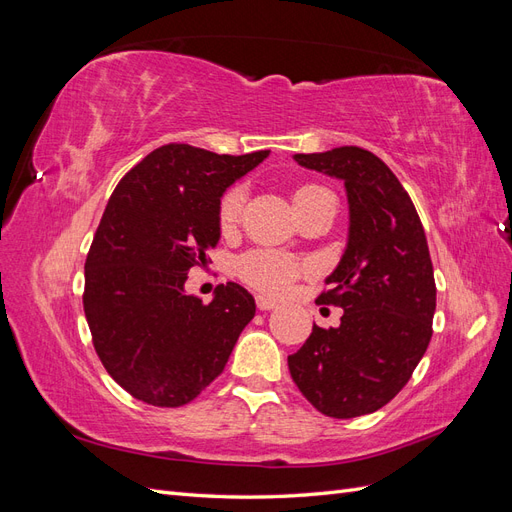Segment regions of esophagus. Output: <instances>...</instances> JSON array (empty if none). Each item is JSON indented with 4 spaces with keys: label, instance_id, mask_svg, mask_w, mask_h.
I'll return each mask as SVG.
<instances>
[{
    "label": "esophagus",
    "instance_id": "1",
    "mask_svg": "<svg viewBox=\"0 0 512 512\" xmlns=\"http://www.w3.org/2000/svg\"><path fill=\"white\" fill-rule=\"evenodd\" d=\"M256 307L260 309V312H269V309L277 307V303L273 299H267V297H256Z\"/></svg>",
    "mask_w": 512,
    "mask_h": 512
}]
</instances>
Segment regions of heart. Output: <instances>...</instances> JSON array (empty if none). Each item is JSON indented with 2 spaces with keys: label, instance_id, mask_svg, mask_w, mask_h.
<instances>
[{
  "label": "heart",
  "instance_id": "heart-1",
  "mask_svg": "<svg viewBox=\"0 0 512 512\" xmlns=\"http://www.w3.org/2000/svg\"><path fill=\"white\" fill-rule=\"evenodd\" d=\"M322 192L327 190L320 188L316 183L299 185V188L294 190V207L307 203V200H312ZM243 203H245V190L241 185H235V188H230L222 196L220 211H218L222 230H232L237 226V222L241 220ZM303 271H305L303 262L273 250L247 252L237 262V273L241 280L260 292L271 294V297H282V294H286L292 282L303 275Z\"/></svg>",
  "mask_w": 512,
  "mask_h": 512
}]
</instances>
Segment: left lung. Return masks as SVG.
<instances>
[{
  "instance_id": "left-lung-1",
  "label": "left lung",
  "mask_w": 512,
  "mask_h": 512,
  "mask_svg": "<svg viewBox=\"0 0 512 512\" xmlns=\"http://www.w3.org/2000/svg\"><path fill=\"white\" fill-rule=\"evenodd\" d=\"M294 160L344 181L350 228L346 252L316 301L342 307V324H314L288 356L290 376L322 414H371L404 389L433 333L436 282L425 230L404 185L371 151L335 147Z\"/></svg>"
}]
</instances>
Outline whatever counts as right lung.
I'll return each instance as SVG.
<instances>
[{
    "label": "right lung",
    "mask_w": 512,
    "mask_h": 512,
    "mask_svg": "<svg viewBox=\"0 0 512 512\" xmlns=\"http://www.w3.org/2000/svg\"><path fill=\"white\" fill-rule=\"evenodd\" d=\"M267 156L162 145L108 198L85 260V318L104 369L149 406L196 399L256 314L235 282L220 284L207 305L183 286L220 241L222 194Z\"/></svg>",
    "instance_id": "right-lung-1"
}]
</instances>
